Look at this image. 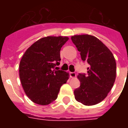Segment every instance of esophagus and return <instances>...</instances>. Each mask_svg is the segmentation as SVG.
Returning a JSON list of instances; mask_svg holds the SVG:
<instances>
[{
	"mask_svg": "<svg viewBox=\"0 0 128 128\" xmlns=\"http://www.w3.org/2000/svg\"><path fill=\"white\" fill-rule=\"evenodd\" d=\"M70 76L71 78H75L76 76V74L75 72H70Z\"/></svg>",
	"mask_w": 128,
	"mask_h": 128,
	"instance_id": "1",
	"label": "esophagus"
}]
</instances>
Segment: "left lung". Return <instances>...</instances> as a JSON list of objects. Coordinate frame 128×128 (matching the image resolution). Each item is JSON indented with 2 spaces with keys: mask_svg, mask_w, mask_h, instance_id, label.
Returning a JSON list of instances; mask_svg holds the SVG:
<instances>
[{
  "mask_svg": "<svg viewBox=\"0 0 128 128\" xmlns=\"http://www.w3.org/2000/svg\"><path fill=\"white\" fill-rule=\"evenodd\" d=\"M81 58L90 65L88 74H79L80 86L74 92L75 99L85 106H93L106 98L113 87L116 63L112 52L96 37L88 34L71 37Z\"/></svg>",
  "mask_w": 128,
  "mask_h": 128,
  "instance_id": "8db88e82",
  "label": "left lung"
}]
</instances>
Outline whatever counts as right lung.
<instances>
[{"label": "right lung", "mask_w": 128, "mask_h": 128, "mask_svg": "<svg viewBox=\"0 0 128 128\" xmlns=\"http://www.w3.org/2000/svg\"><path fill=\"white\" fill-rule=\"evenodd\" d=\"M68 39L66 36L42 38L23 55L19 76L25 94L33 102L42 106L52 103L68 80V73L55 67L60 64V50Z\"/></svg>", "instance_id": "1"}]
</instances>
